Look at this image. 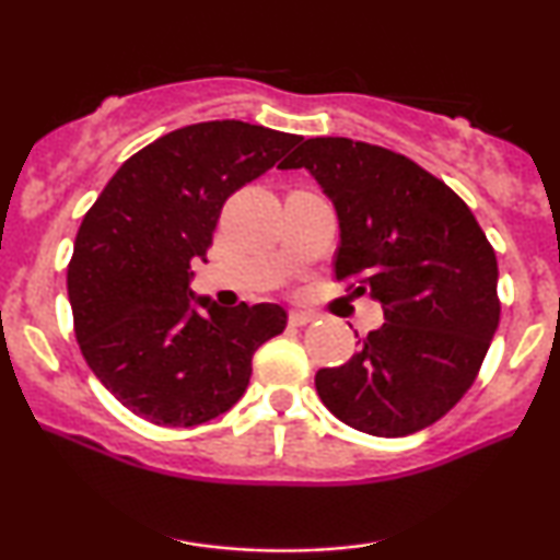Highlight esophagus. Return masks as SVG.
<instances>
[{
  "instance_id": "1",
  "label": "esophagus",
  "mask_w": 560,
  "mask_h": 560,
  "mask_svg": "<svg viewBox=\"0 0 560 560\" xmlns=\"http://www.w3.org/2000/svg\"><path fill=\"white\" fill-rule=\"evenodd\" d=\"M288 318L293 326H305V324H311V320H316L318 316L313 311H290Z\"/></svg>"
}]
</instances>
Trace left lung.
Wrapping results in <instances>:
<instances>
[{"label": "left lung", "instance_id": "8db88e82", "mask_svg": "<svg viewBox=\"0 0 560 560\" xmlns=\"http://www.w3.org/2000/svg\"><path fill=\"white\" fill-rule=\"evenodd\" d=\"M305 167L339 219L336 278L385 308L347 364L316 372L320 400L357 431L397 439L431 425L471 387L500 324L497 257L469 206L393 150L313 137Z\"/></svg>", "mask_w": 560, "mask_h": 560}]
</instances>
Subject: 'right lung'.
Masks as SVG:
<instances>
[{
	"mask_svg": "<svg viewBox=\"0 0 560 560\" xmlns=\"http://www.w3.org/2000/svg\"><path fill=\"white\" fill-rule=\"evenodd\" d=\"M298 135L201 121L127 160L83 217L68 265L75 339L96 380L155 425L188 428L244 395L252 357L282 334L278 303L224 308L190 290L221 206Z\"/></svg>",
	"mask_w": 560,
	"mask_h": 560,
	"instance_id": "add662e5",
	"label": "right lung"
}]
</instances>
